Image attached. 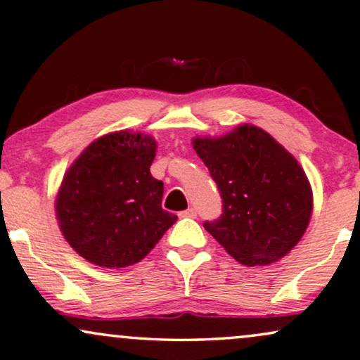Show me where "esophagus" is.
<instances>
[{
    "mask_svg": "<svg viewBox=\"0 0 360 360\" xmlns=\"http://www.w3.org/2000/svg\"><path fill=\"white\" fill-rule=\"evenodd\" d=\"M177 215H179V217H191V219H194L195 215H198V212H195V209H188V210H183V212H179Z\"/></svg>",
    "mask_w": 360,
    "mask_h": 360,
    "instance_id": "esophagus-1",
    "label": "esophagus"
}]
</instances>
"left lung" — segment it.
Listing matches in <instances>:
<instances>
[{"label":"left lung","mask_w":360,"mask_h":360,"mask_svg":"<svg viewBox=\"0 0 360 360\" xmlns=\"http://www.w3.org/2000/svg\"><path fill=\"white\" fill-rule=\"evenodd\" d=\"M193 146L222 195L224 214L204 229L242 265H270L293 250L313 214V189L296 158L255 124Z\"/></svg>","instance_id":"obj_1"}]
</instances>
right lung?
<instances>
[{
	"label": "right lung",
	"instance_id": "1",
	"mask_svg": "<svg viewBox=\"0 0 360 360\" xmlns=\"http://www.w3.org/2000/svg\"><path fill=\"white\" fill-rule=\"evenodd\" d=\"M156 140L120 130L90 143L65 171L56 195L62 236L103 268L141 262L177 215L161 207L162 183L151 176Z\"/></svg>",
	"mask_w": 360,
	"mask_h": 360
}]
</instances>
